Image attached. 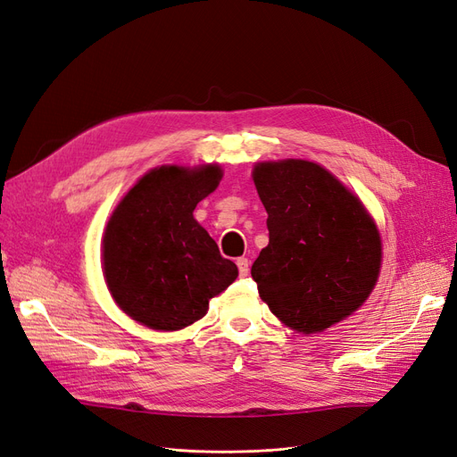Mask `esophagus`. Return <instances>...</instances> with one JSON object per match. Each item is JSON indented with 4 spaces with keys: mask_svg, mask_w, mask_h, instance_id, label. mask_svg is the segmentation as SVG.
Wrapping results in <instances>:
<instances>
[{
    "mask_svg": "<svg viewBox=\"0 0 457 457\" xmlns=\"http://www.w3.org/2000/svg\"><path fill=\"white\" fill-rule=\"evenodd\" d=\"M236 264H238V272H240V276H242V278H245V276H247V272H249V261H247L245 257H240V259H236Z\"/></svg>",
    "mask_w": 457,
    "mask_h": 457,
    "instance_id": "esophagus-1",
    "label": "esophagus"
}]
</instances>
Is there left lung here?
<instances>
[{"label":"left lung","instance_id":"8db88e82","mask_svg":"<svg viewBox=\"0 0 457 457\" xmlns=\"http://www.w3.org/2000/svg\"><path fill=\"white\" fill-rule=\"evenodd\" d=\"M269 245L251 266L262 303L296 333H323L367 303L382 269V236L350 187L312 161L255 162Z\"/></svg>","mask_w":457,"mask_h":457}]
</instances>
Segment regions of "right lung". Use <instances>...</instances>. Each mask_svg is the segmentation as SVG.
<instances>
[{
	"label": "right lung",
	"mask_w": 457,
	"mask_h": 457,
	"mask_svg": "<svg viewBox=\"0 0 457 457\" xmlns=\"http://www.w3.org/2000/svg\"><path fill=\"white\" fill-rule=\"evenodd\" d=\"M223 179L221 164H162L141 176L109 215L102 270L127 316L161 333L202 320L238 278L193 215Z\"/></svg>",
	"instance_id": "right-lung-1"
}]
</instances>
